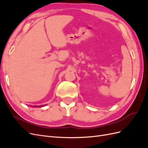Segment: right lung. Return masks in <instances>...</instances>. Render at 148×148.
<instances>
[{"instance_id":"1","label":"right lung","mask_w":148,"mask_h":148,"mask_svg":"<svg viewBox=\"0 0 148 148\" xmlns=\"http://www.w3.org/2000/svg\"><path fill=\"white\" fill-rule=\"evenodd\" d=\"M42 106H44V105H41V106H38V107H42ZM34 107H36L37 106H34Z\"/></svg>"}]
</instances>
